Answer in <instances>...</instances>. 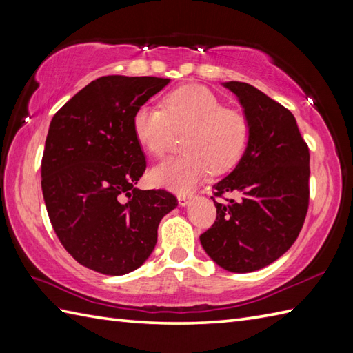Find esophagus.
Instances as JSON below:
<instances>
[{
  "label": "esophagus",
  "mask_w": 353,
  "mask_h": 353,
  "mask_svg": "<svg viewBox=\"0 0 353 353\" xmlns=\"http://www.w3.org/2000/svg\"><path fill=\"white\" fill-rule=\"evenodd\" d=\"M191 199H192L191 194H179V196H177L179 205H181V206H186V205H188Z\"/></svg>",
  "instance_id": "obj_1"
}]
</instances>
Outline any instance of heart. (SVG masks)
<instances>
[{
	"label": "heart",
	"instance_id": "1",
	"mask_svg": "<svg viewBox=\"0 0 353 353\" xmlns=\"http://www.w3.org/2000/svg\"><path fill=\"white\" fill-rule=\"evenodd\" d=\"M185 154L168 157L150 170V181L172 191H190L214 172L241 161L250 142V123L243 112L228 109L211 89L186 85L163 99L162 109L141 106L133 115V132L148 153L161 156L174 132H183Z\"/></svg>",
	"mask_w": 353,
	"mask_h": 353
}]
</instances>
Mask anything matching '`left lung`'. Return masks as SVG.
I'll use <instances>...</instances> for the list:
<instances>
[{
    "label": "left lung",
    "mask_w": 353,
    "mask_h": 353,
    "mask_svg": "<svg viewBox=\"0 0 353 353\" xmlns=\"http://www.w3.org/2000/svg\"><path fill=\"white\" fill-rule=\"evenodd\" d=\"M250 123V142L234 171L212 188L239 200L214 203L216 220L200 243L216 265L256 272L287 252L301 232L310 201V150L294 115L243 81H226Z\"/></svg>",
    "instance_id": "1"
}]
</instances>
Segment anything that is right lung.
Listing matches in <instances>:
<instances>
[{
	"mask_svg": "<svg viewBox=\"0 0 353 353\" xmlns=\"http://www.w3.org/2000/svg\"><path fill=\"white\" fill-rule=\"evenodd\" d=\"M170 79L106 76L91 81L52 117L41 176L50 221L79 264L121 276L141 267L177 199L137 188L147 162L133 115Z\"/></svg>",
	"mask_w": 353,
	"mask_h": 353,
	"instance_id": "obj_1",
	"label": "right lung"
}]
</instances>
